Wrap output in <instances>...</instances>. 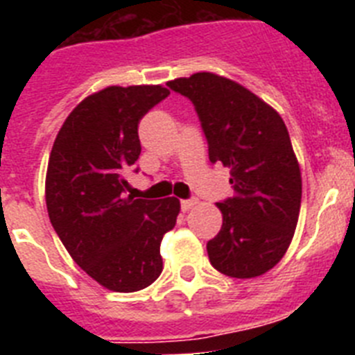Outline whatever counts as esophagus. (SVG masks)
<instances>
[{"label":"esophagus","instance_id":"34e87169","mask_svg":"<svg viewBox=\"0 0 355 355\" xmlns=\"http://www.w3.org/2000/svg\"><path fill=\"white\" fill-rule=\"evenodd\" d=\"M196 205H199V200L197 199H183L181 200V209H183V211H188V209H192Z\"/></svg>","mask_w":355,"mask_h":355}]
</instances>
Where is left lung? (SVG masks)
I'll return each instance as SVG.
<instances>
[{
    "mask_svg": "<svg viewBox=\"0 0 355 355\" xmlns=\"http://www.w3.org/2000/svg\"><path fill=\"white\" fill-rule=\"evenodd\" d=\"M167 85L196 106L209 162L231 171L234 196L216 205L222 227L206 245L209 261L229 277L263 275L286 254L302 199L286 124L256 94L213 72Z\"/></svg>",
    "mask_w": 355,
    "mask_h": 355,
    "instance_id": "1",
    "label": "left lung"
}]
</instances>
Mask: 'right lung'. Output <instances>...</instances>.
<instances>
[{"label":"right lung","instance_id":"add662e5","mask_svg":"<svg viewBox=\"0 0 355 355\" xmlns=\"http://www.w3.org/2000/svg\"><path fill=\"white\" fill-rule=\"evenodd\" d=\"M171 90L106 87L72 110L56 135L46 174L49 220L71 258L94 281L131 293L163 270L159 243L180 200L135 199L126 175L140 156L139 122ZM139 172V168H135Z\"/></svg>","mask_w":355,"mask_h":355}]
</instances>
